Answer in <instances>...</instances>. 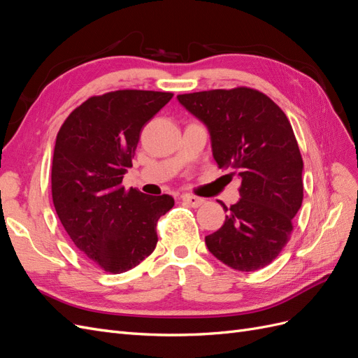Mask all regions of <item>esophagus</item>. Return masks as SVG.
<instances>
[{"label": "esophagus", "mask_w": 358, "mask_h": 358, "mask_svg": "<svg viewBox=\"0 0 358 358\" xmlns=\"http://www.w3.org/2000/svg\"><path fill=\"white\" fill-rule=\"evenodd\" d=\"M182 201L187 203L188 206H191V208H200V206L204 203L203 199L189 196V194H185V196H182Z\"/></svg>", "instance_id": "1"}]
</instances>
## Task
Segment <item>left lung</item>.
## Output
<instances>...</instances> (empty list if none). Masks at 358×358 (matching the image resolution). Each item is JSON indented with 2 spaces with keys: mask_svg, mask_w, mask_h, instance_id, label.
<instances>
[{
  "mask_svg": "<svg viewBox=\"0 0 358 358\" xmlns=\"http://www.w3.org/2000/svg\"><path fill=\"white\" fill-rule=\"evenodd\" d=\"M208 128L220 169L239 176L241 200L218 231L206 236L212 255L239 272H255L282 251L303 201V159L285 113L251 88L178 95Z\"/></svg>",
  "mask_w": 358,
  "mask_h": 358,
  "instance_id": "left-lung-1",
  "label": "left lung"
}]
</instances>
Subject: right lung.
<instances>
[{
  "instance_id": "obj_1",
  "label": "right lung",
  "mask_w": 358,
  "mask_h": 358,
  "mask_svg": "<svg viewBox=\"0 0 358 358\" xmlns=\"http://www.w3.org/2000/svg\"><path fill=\"white\" fill-rule=\"evenodd\" d=\"M171 96L137 90L91 96L57 136L53 206L73 243L104 272H127L152 254L157 222L175 206L167 194L154 197L121 187L142 128Z\"/></svg>"
}]
</instances>
